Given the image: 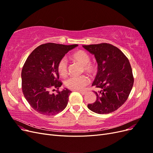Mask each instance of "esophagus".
<instances>
[{
  "mask_svg": "<svg viewBox=\"0 0 153 153\" xmlns=\"http://www.w3.org/2000/svg\"><path fill=\"white\" fill-rule=\"evenodd\" d=\"M80 93L82 94V95H85L86 94V91H79Z\"/></svg>",
  "mask_w": 153,
  "mask_h": 153,
  "instance_id": "obj_1",
  "label": "esophagus"
}]
</instances>
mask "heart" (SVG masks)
<instances>
[{
	"instance_id": "b5f03b06",
	"label": "heart",
	"mask_w": 153,
	"mask_h": 153,
	"mask_svg": "<svg viewBox=\"0 0 153 153\" xmlns=\"http://www.w3.org/2000/svg\"><path fill=\"white\" fill-rule=\"evenodd\" d=\"M70 58L73 61L76 62L82 65V70L90 75L93 76L98 70V67L94 62H90V56L86 52L82 50H78L74 52ZM57 71L60 75L62 77L66 76L68 73V63L65 59L60 60L57 64ZM89 78L85 75L78 76H71L65 82V85L69 89L73 91H79L89 84Z\"/></svg>"
}]
</instances>
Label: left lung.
Masks as SVG:
<instances>
[{
    "mask_svg": "<svg viewBox=\"0 0 153 153\" xmlns=\"http://www.w3.org/2000/svg\"><path fill=\"white\" fill-rule=\"evenodd\" d=\"M83 47L94 55L98 62V73L92 85L100 91H93L97 100L87 105V107L99 114L114 112L127 100L133 85L134 77L129 60L121 50L109 43Z\"/></svg>",
    "mask_w": 153,
    "mask_h": 153,
    "instance_id": "obj_1",
    "label": "left lung"
}]
</instances>
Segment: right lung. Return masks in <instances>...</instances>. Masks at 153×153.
<instances>
[{
  "instance_id": "obj_1",
  "label": "right lung",
  "mask_w": 153,
  "mask_h": 153,
  "mask_svg": "<svg viewBox=\"0 0 153 153\" xmlns=\"http://www.w3.org/2000/svg\"><path fill=\"white\" fill-rule=\"evenodd\" d=\"M78 45H64L48 43L39 45L27 57L22 70L23 94L31 107L38 113L53 115L66 107L71 91H59L57 64L69 50ZM57 88L58 93L50 91Z\"/></svg>"
}]
</instances>
